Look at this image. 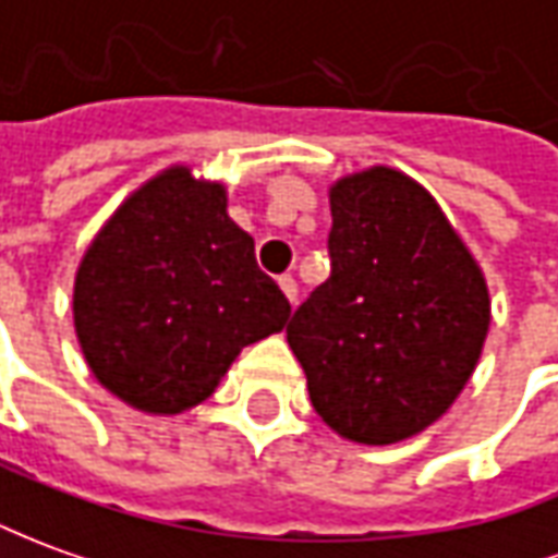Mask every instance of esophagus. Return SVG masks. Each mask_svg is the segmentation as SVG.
I'll use <instances>...</instances> for the list:
<instances>
[{"instance_id": "34e87169", "label": "esophagus", "mask_w": 558, "mask_h": 558, "mask_svg": "<svg viewBox=\"0 0 558 558\" xmlns=\"http://www.w3.org/2000/svg\"><path fill=\"white\" fill-rule=\"evenodd\" d=\"M279 288H282V294H286L288 301L294 303L298 301V282H294V276H279Z\"/></svg>"}]
</instances>
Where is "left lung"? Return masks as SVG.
I'll return each mask as SVG.
<instances>
[{"mask_svg": "<svg viewBox=\"0 0 558 558\" xmlns=\"http://www.w3.org/2000/svg\"><path fill=\"white\" fill-rule=\"evenodd\" d=\"M330 276L288 322L316 413L386 447L462 395L489 333V288L437 199L391 167L330 187Z\"/></svg>", "mask_w": 558, "mask_h": 558, "instance_id": "8db88e82", "label": "left lung"}]
</instances>
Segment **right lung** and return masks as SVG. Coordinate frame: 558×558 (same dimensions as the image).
I'll return each mask as SVG.
<instances>
[{"mask_svg": "<svg viewBox=\"0 0 558 558\" xmlns=\"http://www.w3.org/2000/svg\"><path fill=\"white\" fill-rule=\"evenodd\" d=\"M72 316L99 386L142 413L175 416L218 389L245 345L286 328L291 306L228 215L225 184L169 167L94 236Z\"/></svg>", "mask_w": 558, "mask_h": 558, "instance_id": "obj_1", "label": "right lung"}]
</instances>
